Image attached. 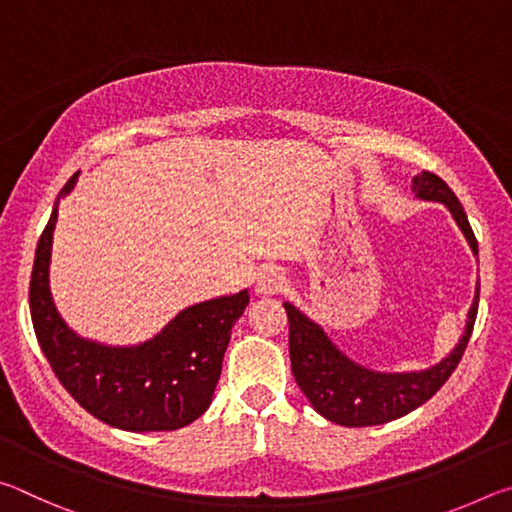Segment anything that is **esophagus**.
I'll return each mask as SVG.
<instances>
[{
    "mask_svg": "<svg viewBox=\"0 0 512 512\" xmlns=\"http://www.w3.org/2000/svg\"><path fill=\"white\" fill-rule=\"evenodd\" d=\"M284 287H287V277L271 268V271H266L262 277H259L255 291L259 296H277Z\"/></svg>",
    "mask_w": 512,
    "mask_h": 512,
    "instance_id": "esophagus-1",
    "label": "esophagus"
}]
</instances>
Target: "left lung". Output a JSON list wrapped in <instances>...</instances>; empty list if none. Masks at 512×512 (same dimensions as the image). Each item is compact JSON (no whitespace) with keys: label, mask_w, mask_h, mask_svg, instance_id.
Instances as JSON below:
<instances>
[{"label":"left lung","mask_w":512,"mask_h":512,"mask_svg":"<svg viewBox=\"0 0 512 512\" xmlns=\"http://www.w3.org/2000/svg\"><path fill=\"white\" fill-rule=\"evenodd\" d=\"M413 192L424 201L445 203L458 228L463 230L474 255H479V244H476L463 205L458 203L456 194L447 187L443 178H438L431 171H422L413 180ZM284 309H287L289 318L291 370L311 406L323 418L343 424V427H372V424L391 422L418 409L452 377L472 336L476 309H479V289H476L465 334L454 352L429 370L402 372V375L400 372L384 375V372H372L357 366L336 350L323 329L311 323L307 316H302L296 307L287 302Z\"/></svg>","instance_id":"left-lung-1"}]
</instances>
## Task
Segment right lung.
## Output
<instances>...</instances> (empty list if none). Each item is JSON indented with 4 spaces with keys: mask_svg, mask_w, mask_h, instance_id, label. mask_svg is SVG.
<instances>
[{
    "mask_svg": "<svg viewBox=\"0 0 512 512\" xmlns=\"http://www.w3.org/2000/svg\"><path fill=\"white\" fill-rule=\"evenodd\" d=\"M79 173L58 198L72 192ZM58 198L33 262L29 305L38 343L65 391L94 418L124 431H173L207 411L219 384L232 325L250 302L248 291L187 307L142 345L108 348L69 329L51 302L49 259Z\"/></svg>",
    "mask_w": 512,
    "mask_h": 512,
    "instance_id": "1",
    "label": "right lung"
}]
</instances>
